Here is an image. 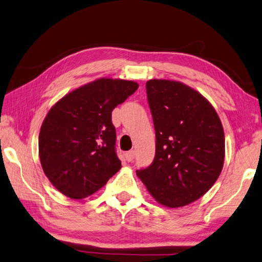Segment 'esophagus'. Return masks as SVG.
Masks as SVG:
<instances>
[{"label": "esophagus", "instance_id": "1", "mask_svg": "<svg viewBox=\"0 0 262 262\" xmlns=\"http://www.w3.org/2000/svg\"><path fill=\"white\" fill-rule=\"evenodd\" d=\"M135 156H136V152L133 150L131 151H127V152L125 154V159L127 161H132L133 159H135Z\"/></svg>", "mask_w": 262, "mask_h": 262}]
</instances>
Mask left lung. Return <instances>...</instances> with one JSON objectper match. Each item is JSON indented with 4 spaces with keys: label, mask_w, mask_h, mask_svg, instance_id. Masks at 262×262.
I'll return each mask as SVG.
<instances>
[{
    "label": "left lung",
    "mask_w": 262,
    "mask_h": 262,
    "mask_svg": "<svg viewBox=\"0 0 262 262\" xmlns=\"http://www.w3.org/2000/svg\"><path fill=\"white\" fill-rule=\"evenodd\" d=\"M156 131V155L138 177L160 204L180 207L199 200L223 168V126L199 92L173 80L146 84Z\"/></svg>",
    "instance_id": "left-lung-1"
}]
</instances>
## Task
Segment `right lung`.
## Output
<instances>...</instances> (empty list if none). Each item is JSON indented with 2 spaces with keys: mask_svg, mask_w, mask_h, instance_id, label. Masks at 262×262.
Instances as JSON below:
<instances>
[{
  "mask_svg": "<svg viewBox=\"0 0 262 262\" xmlns=\"http://www.w3.org/2000/svg\"><path fill=\"white\" fill-rule=\"evenodd\" d=\"M138 87L132 80L101 78L50 108L39 133V157L46 176L60 193L85 199L120 170L112 111Z\"/></svg>",
  "mask_w": 262,
  "mask_h": 262,
  "instance_id": "obj_1",
  "label": "right lung"
}]
</instances>
